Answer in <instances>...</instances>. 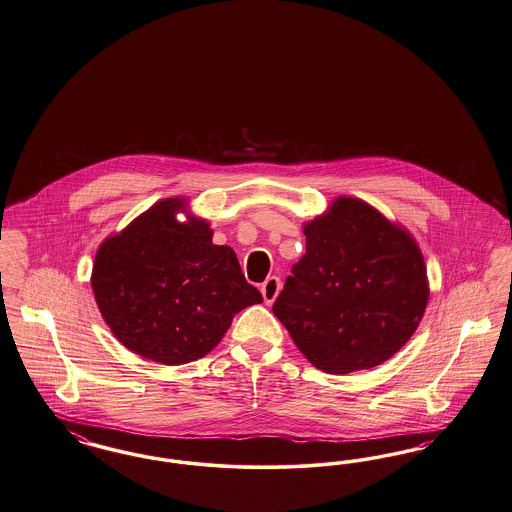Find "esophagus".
Here are the masks:
<instances>
[{"mask_svg": "<svg viewBox=\"0 0 512 512\" xmlns=\"http://www.w3.org/2000/svg\"><path fill=\"white\" fill-rule=\"evenodd\" d=\"M280 289H282V282H280L278 276L266 278L265 284L261 286V293H263V299H265L266 305H272V303L276 301Z\"/></svg>", "mask_w": 512, "mask_h": 512, "instance_id": "esophagus-1", "label": "esophagus"}]
</instances>
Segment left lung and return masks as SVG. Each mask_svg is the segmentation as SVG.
Returning a JSON list of instances; mask_svg holds the SVG:
<instances>
[{
    "label": "left lung",
    "instance_id": "8db88e82",
    "mask_svg": "<svg viewBox=\"0 0 512 512\" xmlns=\"http://www.w3.org/2000/svg\"><path fill=\"white\" fill-rule=\"evenodd\" d=\"M303 232L307 253L274 316L314 368L343 375L383 364L408 343L429 303L415 238L350 196L335 198Z\"/></svg>",
    "mask_w": 512,
    "mask_h": 512
}]
</instances>
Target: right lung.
<instances>
[{"instance_id":"obj_1","label":"right lung","mask_w":512,"mask_h":512,"mask_svg":"<svg viewBox=\"0 0 512 512\" xmlns=\"http://www.w3.org/2000/svg\"><path fill=\"white\" fill-rule=\"evenodd\" d=\"M184 198H165L97 249L91 287L114 337L165 366L204 358L232 318L263 303L247 284L234 249L213 244L205 219L177 213Z\"/></svg>"}]
</instances>
